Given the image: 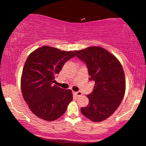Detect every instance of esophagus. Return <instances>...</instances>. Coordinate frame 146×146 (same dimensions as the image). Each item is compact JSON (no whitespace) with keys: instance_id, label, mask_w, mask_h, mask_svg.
<instances>
[{"instance_id":"obj_1","label":"esophagus","mask_w":146,"mask_h":146,"mask_svg":"<svg viewBox=\"0 0 146 146\" xmlns=\"http://www.w3.org/2000/svg\"><path fill=\"white\" fill-rule=\"evenodd\" d=\"M74 95L76 96H80L82 95V93L81 92H73Z\"/></svg>"}]
</instances>
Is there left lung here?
Masks as SVG:
<instances>
[{
	"label": "left lung",
	"instance_id": "1",
	"mask_svg": "<svg viewBox=\"0 0 146 146\" xmlns=\"http://www.w3.org/2000/svg\"><path fill=\"white\" fill-rule=\"evenodd\" d=\"M75 53L86 64L90 80L95 82L92 92L87 96L88 105L81 108V112L94 122L105 120L116 110L124 96L122 66L112 54L100 46H90Z\"/></svg>",
	"mask_w": 146,
	"mask_h": 146
}]
</instances>
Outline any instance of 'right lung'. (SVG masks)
Returning <instances> with one entry per match:
<instances>
[{"mask_svg":"<svg viewBox=\"0 0 146 146\" xmlns=\"http://www.w3.org/2000/svg\"><path fill=\"white\" fill-rule=\"evenodd\" d=\"M75 51L43 46L30 54L24 66L21 86L23 98L34 114L44 120L61 117L72 100L70 90L58 87L55 77Z\"/></svg>","mask_w":146,"mask_h":146,"instance_id":"1","label":"right lung"}]
</instances>
